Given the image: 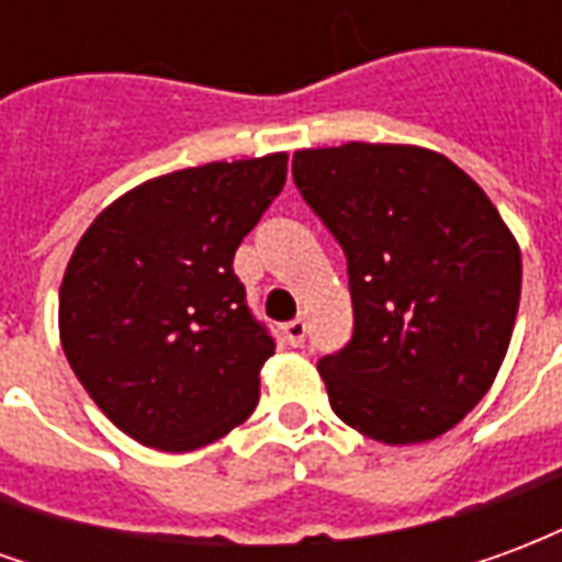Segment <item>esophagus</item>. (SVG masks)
<instances>
[{
    "mask_svg": "<svg viewBox=\"0 0 562 562\" xmlns=\"http://www.w3.org/2000/svg\"><path fill=\"white\" fill-rule=\"evenodd\" d=\"M282 334H285V340L292 342V346H301L306 337V322L304 318H292V322L282 328Z\"/></svg>",
    "mask_w": 562,
    "mask_h": 562,
    "instance_id": "obj_1",
    "label": "esophagus"
}]
</instances>
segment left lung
Instances as JSON below:
<instances>
[{"label": "left lung", "instance_id": "8db88e82", "mask_svg": "<svg viewBox=\"0 0 562 562\" xmlns=\"http://www.w3.org/2000/svg\"><path fill=\"white\" fill-rule=\"evenodd\" d=\"M294 186L340 240L355 330L318 361L337 418L385 446L436 439L494 385L520 301V246L434 149H297Z\"/></svg>", "mask_w": 562, "mask_h": 562}]
</instances>
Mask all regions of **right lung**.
Wrapping results in <instances>:
<instances>
[{
    "mask_svg": "<svg viewBox=\"0 0 562 562\" xmlns=\"http://www.w3.org/2000/svg\"><path fill=\"white\" fill-rule=\"evenodd\" d=\"M285 153L207 161L128 189L92 220L59 285V340L135 442L195 451L244 424L273 340L234 252L285 186Z\"/></svg>",
    "mask_w": 562,
    "mask_h": 562,
    "instance_id": "1",
    "label": "right lung"
}]
</instances>
